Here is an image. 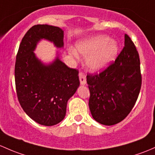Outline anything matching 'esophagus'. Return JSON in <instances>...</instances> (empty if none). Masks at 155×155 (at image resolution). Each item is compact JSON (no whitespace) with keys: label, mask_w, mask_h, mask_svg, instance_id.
<instances>
[{"label":"esophagus","mask_w":155,"mask_h":155,"mask_svg":"<svg viewBox=\"0 0 155 155\" xmlns=\"http://www.w3.org/2000/svg\"><path fill=\"white\" fill-rule=\"evenodd\" d=\"M79 80H80V83L81 84H86V76L84 73H83L82 72L79 73Z\"/></svg>","instance_id":"34e87169"}]
</instances>
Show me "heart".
Masks as SVG:
<instances>
[{
  "label": "heart",
  "instance_id": "b5f03b06",
  "mask_svg": "<svg viewBox=\"0 0 155 155\" xmlns=\"http://www.w3.org/2000/svg\"><path fill=\"white\" fill-rule=\"evenodd\" d=\"M77 50L87 59V66L94 73L99 72L108 66L118 54V45L114 41L105 35H99L86 39L77 45ZM71 54L77 57L74 49Z\"/></svg>",
  "mask_w": 155,
  "mask_h": 155
}]
</instances>
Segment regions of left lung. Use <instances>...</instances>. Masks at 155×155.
Masks as SVG:
<instances>
[{
	"label": "left lung",
	"instance_id": "1",
	"mask_svg": "<svg viewBox=\"0 0 155 155\" xmlns=\"http://www.w3.org/2000/svg\"><path fill=\"white\" fill-rule=\"evenodd\" d=\"M140 61L134 42L125 34L124 48L106 69L87 74L89 107L100 124L113 125L123 120L136 103L142 84Z\"/></svg>",
	"mask_w": 155,
	"mask_h": 155
}]
</instances>
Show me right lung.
Segmentation results:
<instances>
[{
	"label": "right lung",
	"mask_w": 155,
	"mask_h": 155,
	"mask_svg": "<svg viewBox=\"0 0 155 155\" xmlns=\"http://www.w3.org/2000/svg\"><path fill=\"white\" fill-rule=\"evenodd\" d=\"M42 38L53 42L57 48L64 46V31L48 24L32 27L19 46L15 65L16 93L21 106L38 124H58L66 114L68 99L79 86V71L70 68L57 57L44 64L33 51Z\"/></svg>",
	"instance_id": "right-lung-1"
}]
</instances>
